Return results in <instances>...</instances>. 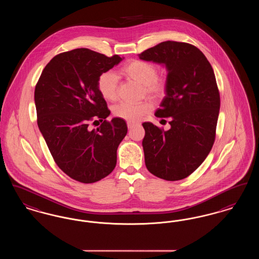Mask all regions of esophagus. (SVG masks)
I'll use <instances>...</instances> for the list:
<instances>
[{"label": "esophagus", "instance_id": "34e87169", "mask_svg": "<svg viewBox=\"0 0 259 259\" xmlns=\"http://www.w3.org/2000/svg\"><path fill=\"white\" fill-rule=\"evenodd\" d=\"M134 126H136L135 123H133V122H127V127H128V129H132Z\"/></svg>", "mask_w": 259, "mask_h": 259}]
</instances>
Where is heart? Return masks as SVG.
I'll use <instances>...</instances> for the list:
<instances>
[{
  "label": "heart",
  "mask_w": 259,
  "mask_h": 259,
  "mask_svg": "<svg viewBox=\"0 0 259 259\" xmlns=\"http://www.w3.org/2000/svg\"><path fill=\"white\" fill-rule=\"evenodd\" d=\"M121 73L127 77L144 85L145 92L152 98H160L166 90L165 77L157 74V67L151 62L134 59L127 62L121 68ZM117 76L111 72L101 74L97 81V88L101 96L109 102L117 99ZM151 104L143 102L140 104L120 103L113 107V115L128 122H138L142 120L149 111Z\"/></svg>",
  "instance_id": "1"
}]
</instances>
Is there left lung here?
I'll return each mask as SVG.
<instances>
[{
	"label": "left lung",
	"mask_w": 259,
	"mask_h": 259,
	"mask_svg": "<svg viewBox=\"0 0 259 259\" xmlns=\"http://www.w3.org/2000/svg\"><path fill=\"white\" fill-rule=\"evenodd\" d=\"M139 58L162 64L168 72L166 96L155 115L170 117L171 128L143 123L146 166L163 180H183L206 159L214 142L221 98L213 70L203 52L186 42L163 41Z\"/></svg>",
	"instance_id": "8db88e82"
}]
</instances>
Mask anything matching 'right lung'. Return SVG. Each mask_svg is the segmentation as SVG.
Listing matches in <instances>:
<instances>
[{"instance_id": "1", "label": "right lung", "mask_w": 259, "mask_h": 259, "mask_svg": "<svg viewBox=\"0 0 259 259\" xmlns=\"http://www.w3.org/2000/svg\"><path fill=\"white\" fill-rule=\"evenodd\" d=\"M122 61L88 49L63 52L46 66L35 88L37 126L58 167L70 178L93 184L110 175L127 134L97 88L100 75ZM101 125L91 131L90 122ZM99 122V123H100Z\"/></svg>"}]
</instances>
